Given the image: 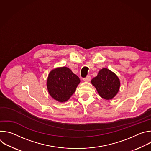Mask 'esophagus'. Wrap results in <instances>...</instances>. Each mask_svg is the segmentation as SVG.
I'll return each instance as SVG.
<instances>
[{
  "mask_svg": "<svg viewBox=\"0 0 151 151\" xmlns=\"http://www.w3.org/2000/svg\"><path fill=\"white\" fill-rule=\"evenodd\" d=\"M90 80H91V76L90 75L87 76V77L83 79V81L85 82H89Z\"/></svg>",
  "mask_w": 151,
  "mask_h": 151,
  "instance_id": "1",
  "label": "esophagus"
}]
</instances>
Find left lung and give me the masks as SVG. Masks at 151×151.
Wrapping results in <instances>:
<instances>
[{
    "label": "left lung",
    "instance_id": "obj_1",
    "mask_svg": "<svg viewBox=\"0 0 151 151\" xmlns=\"http://www.w3.org/2000/svg\"><path fill=\"white\" fill-rule=\"evenodd\" d=\"M91 83L97 90L99 96L106 100H111L118 94L121 82L118 76L107 68L100 70Z\"/></svg>",
    "mask_w": 151,
    "mask_h": 151
}]
</instances>
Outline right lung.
Wrapping results in <instances>:
<instances>
[{"label":"right lung","mask_w":151,"mask_h":151,"mask_svg":"<svg viewBox=\"0 0 151 151\" xmlns=\"http://www.w3.org/2000/svg\"><path fill=\"white\" fill-rule=\"evenodd\" d=\"M80 82L79 78L69 68L59 67L50 71L47 80V87L52 98L63 103L69 100Z\"/></svg>","instance_id":"obj_1"}]
</instances>
